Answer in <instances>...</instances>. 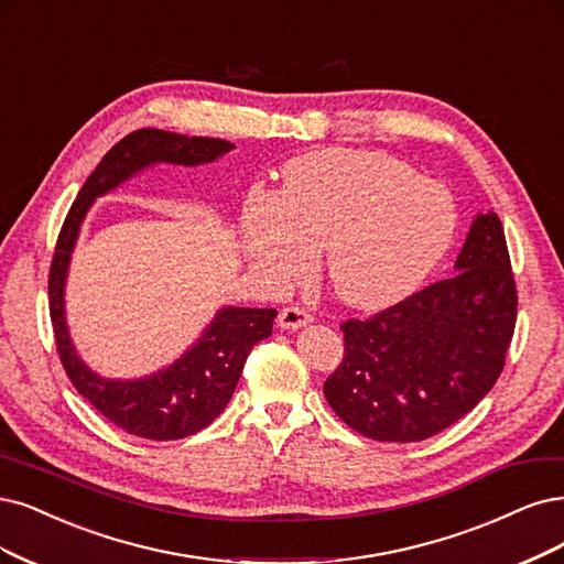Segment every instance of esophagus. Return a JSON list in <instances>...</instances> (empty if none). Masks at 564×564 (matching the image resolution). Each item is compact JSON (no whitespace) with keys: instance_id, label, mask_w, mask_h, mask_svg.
<instances>
[{"instance_id":"1","label":"esophagus","mask_w":564,"mask_h":564,"mask_svg":"<svg viewBox=\"0 0 564 564\" xmlns=\"http://www.w3.org/2000/svg\"><path fill=\"white\" fill-rule=\"evenodd\" d=\"M310 322H313V317H310L301 307H284L278 315V326L282 332H299V328H303Z\"/></svg>"}]
</instances>
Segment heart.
<instances>
[{"label": "heart", "instance_id": "b5f03b06", "mask_svg": "<svg viewBox=\"0 0 564 564\" xmlns=\"http://www.w3.org/2000/svg\"><path fill=\"white\" fill-rule=\"evenodd\" d=\"M282 193L242 203V249L261 278L289 282L326 251L336 296L380 310L411 296L451 249L453 196L403 161L366 149H319L284 165Z\"/></svg>", "mask_w": 564, "mask_h": 564}]
</instances>
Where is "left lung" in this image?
I'll return each instance as SVG.
<instances>
[{"label": "left lung", "mask_w": 564, "mask_h": 564, "mask_svg": "<svg viewBox=\"0 0 564 564\" xmlns=\"http://www.w3.org/2000/svg\"><path fill=\"white\" fill-rule=\"evenodd\" d=\"M516 282L495 212L474 217L455 275L345 322V359L324 382L334 413L390 443L424 441L492 390L516 326Z\"/></svg>", "instance_id": "obj_1"}]
</instances>
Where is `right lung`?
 Here are the masks:
<instances>
[{
    "label": "right lung",
    "mask_w": 564,
    "mask_h": 564,
    "mask_svg": "<svg viewBox=\"0 0 564 564\" xmlns=\"http://www.w3.org/2000/svg\"><path fill=\"white\" fill-rule=\"evenodd\" d=\"M232 149L236 147L226 140L186 138L159 128L130 132L93 170L57 238L48 305L61 361L76 392L132 436L174 441L205 430L236 392L251 347L273 334L278 310L224 305L172 364L142 378H105L82 359L67 326L65 286L76 240L93 203L144 170L161 163L196 167L226 156Z\"/></svg>",
    "instance_id": "obj_1"
}]
</instances>
